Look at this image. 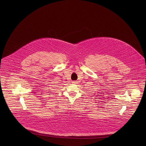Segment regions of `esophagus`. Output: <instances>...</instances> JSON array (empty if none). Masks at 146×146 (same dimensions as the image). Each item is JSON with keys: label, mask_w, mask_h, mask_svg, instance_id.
<instances>
[{"label": "esophagus", "mask_w": 146, "mask_h": 146, "mask_svg": "<svg viewBox=\"0 0 146 146\" xmlns=\"http://www.w3.org/2000/svg\"><path fill=\"white\" fill-rule=\"evenodd\" d=\"M72 83L76 84L77 82H76V81H73V82H72Z\"/></svg>", "instance_id": "34e87169"}]
</instances>
